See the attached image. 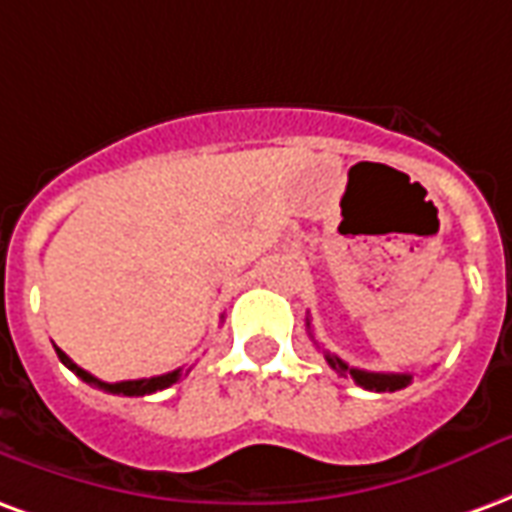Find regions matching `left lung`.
I'll list each match as a JSON object with an SVG mask.
<instances>
[{"mask_svg":"<svg viewBox=\"0 0 512 512\" xmlns=\"http://www.w3.org/2000/svg\"><path fill=\"white\" fill-rule=\"evenodd\" d=\"M311 327V322H308ZM324 360L330 363L335 374L341 376H352L354 382L365 387V390H374V393H395V390H404L406 384L412 382V376L409 374H374V371H360V368H349V365L343 363L341 357H335V354L324 352Z\"/></svg>","mask_w":512,"mask_h":512,"instance_id":"8db88e82","label":"left lung"}]
</instances>
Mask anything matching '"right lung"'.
Returning <instances> with one entry per match:
<instances>
[{
  "label": "right lung",
  "mask_w": 512,
  "mask_h": 512,
  "mask_svg": "<svg viewBox=\"0 0 512 512\" xmlns=\"http://www.w3.org/2000/svg\"><path fill=\"white\" fill-rule=\"evenodd\" d=\"M54 349H57V346H54ZM57 357L78 376V379H84L89 387H98V390H106V393L111 395H152V393H158V390H166V387H171V384L182 379V368H177V371H169V374H163V376H149V379H133V382L108 384V382H100L98 376H92L89 371H84V368H78V365L73 363L62 349H57ZM185 374H188V371H185Z\"/></svg>",
  "instance_id": "1"
}]
</instances>
